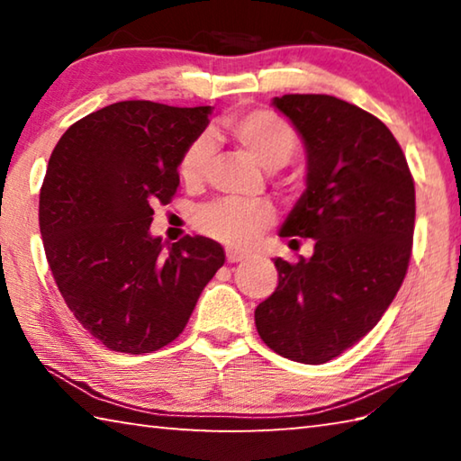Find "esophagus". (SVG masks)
Returning <instances> with one entry per match:
<instances>
[{
  "label": "esophagus",
  "mask_w": 461,
  "mask_h": 461,
  "mask_svg": "<svg viewBox=\"0 0 461 461\" xmlns=\"http://www.w3.org/2000/svg\"><path fill=\"white\" fill-rule=\"evenodd\" d=\"M225 256H228V262H244L248 258L244 252H238V249H228Z\"/></svg>",
  "instance_id": "1"
}]
</instances>
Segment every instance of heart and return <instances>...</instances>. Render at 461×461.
I'll use <instances>...</instances> for the list:
<instances>
[{
    "mask_svg": "<svg viewBox=\"0 0 461 461\" xmlns=\"http://www.w3.org/2000/svg\"><path fill=\"white\" fill-rule=\"evenodd\" d=\"M225 130L267 170L283 168L299 148L296 130L283 115L270 109H254L244 115H236L225 122ZM212 152L213 146L207 136L194 138L185 148L178 160V175L186 186H194L203 181ZM272 221H275V212L268 203L262 201H215L199 209L194 215V223L205 236L231 248L249 246Z\"/></svg>",
    "mask_w": 461,
    "mask_h": 461,
    "instance_id": "1",
    "label": "heart"
}]
</instances>
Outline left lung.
Segmentation results:
<instances>
[{
  "label": "left lung",
  "instance_id": "left-lung-1",
  "mask_svg": "<svg viewBox=\"0 0 461 461\" xmlns=\"http://www.w3.org/2000/svg\"><path fill=\"white\" fill-rule=\"evenodd\" d=\"M272 105L307 156V186L278 236L315 240V252L296 264L275 260L278 286L256 307V330L288 360L325 364L360 341L399 293L415 230V183L393 131L364 109L299 93Z\"/></svg>",
  "mask_w": 461,
  "mask_h": 461
}]
</instances>
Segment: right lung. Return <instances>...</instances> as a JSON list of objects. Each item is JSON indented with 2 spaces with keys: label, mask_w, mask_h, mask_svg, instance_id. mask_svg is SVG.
<instances>
[{
  "label": "right lung",
  "mask_w": 461,
  "mask_h": 461,
  "mask_svg": "<svg viewBox=\"0 0 461 461\" xmlns=\"http://www.w3.org/2000/svg\"><path fill=\"white\" fill-rule=\"evenodd\" d=\"M212 107L120 101L73 123L41 189V233L52 276L85 330L105 348L150 354L178 338L223 267L217 241L154 238V205L178 186V160Z\"/></svg>",
  "instance_id": "right-lung-1"
}]
</instances>
